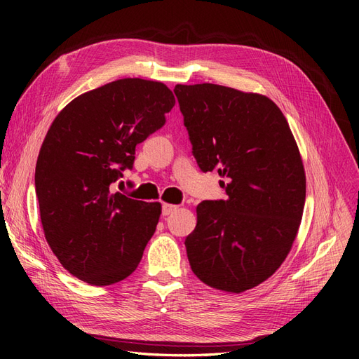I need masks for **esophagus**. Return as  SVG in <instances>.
Instances as JSON below:
<instances>
[{
	"instance_id": "esophagus-1",
	"label": "esophagus",
	"mask_w": 359,
	"mask_h": 359,
	"mask_svg": "<svg viewBox=\"0 0 359 359\" xmlns=\"http://www.w3.org/2000/svg\"><path fill=\"white\" fill-rule=\"evenodd\" d=\"M177 210H178L177 205L163 203V206H161V214H163V215H169V214H172L173 211H177Z\"/></svg>"
}]
</instances>
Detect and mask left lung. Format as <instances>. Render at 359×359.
Segmentation results:
<instances>
[{
    "mask_svg": "<svg viewBox=\"0 0 359 359\" xmlns=\"http://www.w3.org/2000/svg\"><path fill=\"white\" fill-rule=\"evenodd\" d=\"M173 93L201 170L217 169L229 196L198 205L186 238L191 271L214 289L241 293L273 276L297 238L306 202L298 145L265 95L214 83Z\"/></svg>",
    "mask_w": 359,
    "mask_h": 359,
    "instance_id": "8db88e82",
    "label": "left lung"
}]
</instances>
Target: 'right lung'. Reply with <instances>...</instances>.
I'll list each match as a JSON object with an SVG mask.
<instances>
[{"instance_id": "add662e5", "label": "right lung", "mask_w": 359, "mask_h": 359, "mask_svg": "<svg viewBox=\"0 0 359 359\" xmlns=\"http://www.w3.org/2000/svg\"><path fill=\"white\" fill-rule=\"evenodd\" d=\"M173 106L165 83L118 79L76 97L48 130L36 165L43 232L60 264L85 283L128 277L156 232L161 205L114 193L112 184Z\"/></svg>"}]
</instances>
